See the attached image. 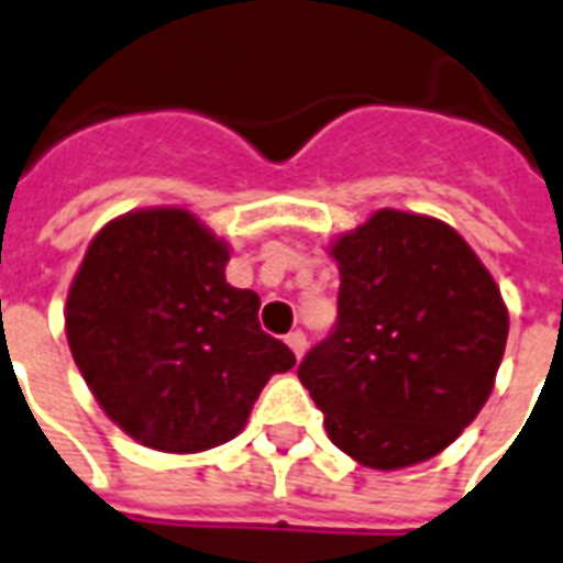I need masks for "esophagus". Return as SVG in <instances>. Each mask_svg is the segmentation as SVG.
I'll list each match as a JSON object with an SVG mask.
<instances>
[{"label":"esophagus","mask_w":563,"mask_h":563,"mask_svg":"<svg viewBox=\"0 0 563 563\" xmlns=\"http://www.w3.org/2000/svg\"><path fill=\"white\" fill-rule=\"evenodd\" d=\"M286 344H289L291 347V353H295V356H303V353H307V335L300 333V330H295V333H289L286 335Z\"/></svg>","instance_id":"obj_1"}]
</instances>
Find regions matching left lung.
Here are the masks:
<instances>
[{"mask_svg": "<svg viewBox=\"0 0 563 563\" xmlns=\"http://www.w3.org/2000/svg\"><path fill=\"white\" fill-rule=\"evenodd\" d=\"M339 321L300 362L327 435L374 471H400L462 435L494 391L508 309L450 224L376 210L330 245Z\"/></svg>", "mask_w": 563, "mask_h": 563, "instance_id": "1", "label": "left lung"}]
</instances>
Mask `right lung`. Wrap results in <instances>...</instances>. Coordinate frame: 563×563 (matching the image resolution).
Wrapping results in <instances>:
<instances>
[{"instance_id": "obj_1", "label": "right lung", "mask_w": 563, "mask_h": 563, "mask_svg": "<svg viewBox=\"0 0 563 563\" xmlns=\"http://www.w3.org/2000/svg\"><path fill=\"white\" fill-rule=\"evenodd\" d=\"M230 247L189 210L152 207L92 236L66 298V342L113 423L161 453L236 438L295 353L260 330V295L224 280Z\"/></svg>"}]
</instances>
